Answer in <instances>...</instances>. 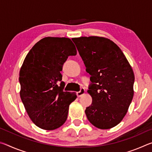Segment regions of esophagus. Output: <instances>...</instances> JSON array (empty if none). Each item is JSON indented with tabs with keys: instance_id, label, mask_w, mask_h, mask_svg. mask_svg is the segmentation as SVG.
Instances as JSON below:
<instances>
[{
	"instance_id": "34e87169",
	"label": "esophagus",
	"mask_w": 152,
	"mask_h": 152,
	"mask_svg": "<svg viewBox=\"0 0 152 152\" xmlns=\"http://www.w3.org/2000/svg\"><path fill=\"white\" fill-rule=\"evenodd\" d=\"M84 94H85V89H84V88H81L80 91L77 92V96H78V97H80L81 96H82V95Z\"/></svg>"
}]
</instances>
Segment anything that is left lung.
I'll return each mask as SVG.
<instances>
[{
  "mask_svg": "<svg viewBox=\"0 0 152 152\" xmlns=\"http://www.w3.org/2000/svg\"><path fill=\"white\" fill-rule=\"evenodd\" d=\"M91 75L88 93L92 102L85 110L95 127L108 129L117 125L132 101L135 76L125 56L117 44L97 36L72 38Z\"/></svg>",
  "mask_w": 152,
  "mask_h": 152,
  "instance_id": "obj_1",
  "label": "left lung"
}]
</instances>
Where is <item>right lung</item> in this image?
<instances>
[{"mask_svg":"<svg viewBox=\"0 0 152 152\" xmlns=\"http://www.w3.org/2000/svg\"><path fill=\"white\" fill-rule=\"evenodd\" d=\"M76 53L69 38L47 37L25 58L19 72L20 96L30 119L41 129L53 130L66 122L69 106L77 96L64 91L60 72L68 56Z\"/></svg>","mask_w":152,"mask_h":152,"instance_id":"add662e5","label":"right lung"}]
</instances>
